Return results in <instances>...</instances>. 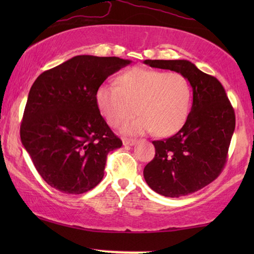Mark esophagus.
<instances>
[{
  "instance_id": "1",
  "label": "esophagus",
  "mask_w": 254,
  "mask_h": 254,
  "mask_svg": "<svg viewBox=\"0 0 254 254\" xmlns=\"http://www.w3.org/2000/svg\"><path fill=\"white\" fill-rule=\"evenodd\" d=\"M137 140L136 138H130V137H124L123 138V143L125 145H134L135 143H136Z\"/></svg>"
}]
</instances>
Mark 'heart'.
I'll list each match as a JSON object with an SVG mask.
<instances>
[{
    "label": "heart",
    "instance_id": "obj_1",
    "mask_svg": "<svg viewBox=\"0 0 254 254\" xmlns=\"http://www.w3.org/2000/svg\"><path fill=\"white\" fill-rule=\"evenodd\" d=\"M96 102L111 126L119 127L138 112L141 117L124 127L126 133L155 130L158 136H169L186 123L192 88L180 72L133 68L118 77V85H100Z\"/></svg>",
    "mask_w": 254,
    "mask_h": 254
}]
</instances>
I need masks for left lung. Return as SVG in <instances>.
I'll list each match as a JSON object with an SVG mask.
<instances>
[{"label":"left lung","mask_w":254,"mask_h":254,"mask_svg":"<svg viewBox=\"0 0 254 254\" xmlns=\"http://www.w3.org/2000/svg\"><path fill=\"white\" fill-rule=\"evenodd\" d=\"M152 68L186 76L193 104L186 123L173 136L152 141L155 157L143 170L151 190L179 197L196 192L220 176L236 126L235 111L223 85L187 60H145Z\"/></svg>","instance_id":"1"}]
</instances>
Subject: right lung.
Segmentation results:
<instances>
[{"label":"right lung","mask_w":254,"mask_h":254,"mask_svg":"<svg viewBox=\"0 0 254 254\" xmlns=\"http://www.w3.org/2000/svg\"><path fill=\"white\" fill-rule=\"evenodd\" d=\"M117 57L77 55L38 76L20 124V140L48 185L82 194L102 182L107 154L123 141L96 102L110 75L129 64Z\"/></svg>","instance_id":"right-lung-1"}]
</instances>
